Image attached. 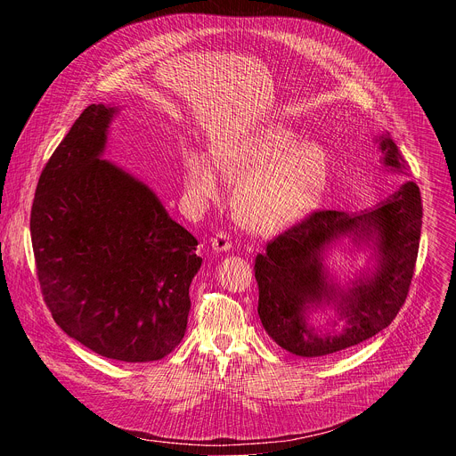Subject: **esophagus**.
<instances>
[{
  "mask_svg": "<svg viewBox=\"0 0 456 456\" xmlns=\"http://www.w3.org/2000/svg\"><path fill=\"white\" fill-rule=\"evenodd\" d=\"M211 245H213V250H216V252H227L231 247H232V241H231V238H229V234L227 232H218L213 240H211Z\"/></svg>",
  "mask_w": 456,
  "mask_h": 456,
  "instance_id": "1",
  "label": "esophagus"
}]
</instances>
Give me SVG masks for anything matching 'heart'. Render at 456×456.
<instances>
[{"instance_id": "b5f03b06", "label": "heart", "mask_w": 456, "mask_h": 456, "mask_svg": "<svg viewBox=\"0 0 456 456\" xmlns=\"http://www.w3.org/2000/svg\"><path fill=\"white\" fill-rule=\"evenodd\" d=\"M215 164L191 153L183 166L189 199L204 204L218 194V173L240 180L236 213L257 234L283 231L303 220L321 202L330 178V162L317 144L301 142L287 124H267L213 148Z\"/></svg>"}]
</instances>
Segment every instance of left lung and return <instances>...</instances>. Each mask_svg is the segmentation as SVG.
Segmentation results:
<instances>
[{
	"label": "left lung",
	"instance_id": "8db88e82",
	"mask_svg": "<svg viewBox=\"0 0 456 456\" xmlns=\"http://www.w3.org/2000/svg\"><path fill=\"white\" fill-rule=\"evenodd\" d=\"M382 164L408 169L397 144L377 139ZM422 227V200L415 182L403 183L375 209L350 215L315 211L290 227L256 256L257 314L265 332L287 352L322 357L355 346L395 319L411 285ZM341 237L374 250L376 265L350 288L341 289L323 267V250ZM319 305L335 308L333 330L321 333L307 322Z\"/></svg>",
	"mask_w": 456,
	"mask_h": 456
}]
</instances>
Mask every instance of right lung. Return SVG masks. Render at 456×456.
Segmentation results:
<instances>
[{
    "label": "right lung",
    "instance_id": "add662e5",
    "mask_svg": "<svg viewBox=\"0 0 456 456\" xmlns=\"http://www.w3.org/2000/svg\"><path fill=\"white\" fill-rule=\"evenodd\" d=\"M117 106L90 104L46 162L30 213L41 292L92 352L150 362L182 341L199 240L142 180L102 159Z\"/></svg>",
    "mask_w": 456,
    "mask_h": 456
}]
</instances>
